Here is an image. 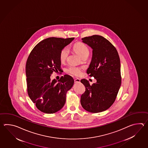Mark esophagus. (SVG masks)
Here are the masks:
<instances>
[{
	"label": "esophagus",
	"instance_id": "esophagus-1",
	"mask_svg": "<svg viewBox=\"0 0 148 148\" xmlns=\"http://www.w3.org/2000/svg\"><path fill=\"white\" fill-rule=\"evenodd\" d=\"M74 81L75 83H79L80 82V79L79 78H75L74 79Z\"/></svg>",
	"mask_w": 148,
	"mask_h": 148
}]
</instances>
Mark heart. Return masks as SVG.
Instances as JSON below:
<instances>
[{"label":"heart","instance_id":"obj_1","mask_svg":"<svg viewBox=\"0 0 148 148\" xmlns=\"http://www.w3.org/2000/svg\"><path fill=\"white\" fill-rule=\"evenodd\" d=\"M73 49L78 54L80 57L87 56L89 54V50L88 47L84 43L77 42L73 45ZM69 54V50L66 47H63L60 51L59 54V60L60 62L63 63L66 61ZM68 72L70 74L75 76H79L82 74V69L75 66H71L68 70Z\"/></svg>","mask_w":148,"mask_h":148}]
</instances>
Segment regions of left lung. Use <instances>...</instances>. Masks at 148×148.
Instances as JSON below:
<instances>
[{"label": "left lung", "mask_w": 148, "mask_h": 148, "mask_svg": "<svg viewBox=\"0 0 148 148\" xmlns=\"http://www.w3.org/2000/svg\"><path fill=\"white\" fill-rule=\"evenodd\" d=\"M92 49V57L87 73L97 82L90 85L82 79L86 90L80 103L85 110L99 113L106 110L115 101L121 85L120 57L116 48L104 37L94 35L82 38Z\"/></svg>", "instance_id": "left-lung-1"}]
</instances>
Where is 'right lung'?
Returning a JSON list of instances; mask_svg holds the SVG:
<instances>
[{"label":"right lung","mask_w":148,"mask_h":148,"mask_svg":"<svg viewBox=\"0 0 148 148\" xmlns=\"http://www.w3.org/2000/svg\"><path fill=\"white\" fill-rule=\"evenodd\" d=\"M74 38H49L35 45L26 64L27 90L38 110L44 113L53 114L63 107L66 92L73 87L74 80L68 75L59 80H51L53 71L60 72L59 54L62 49Z\"/></svg>","instance_id":"1"}]
</instances>
